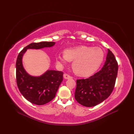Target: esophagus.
Listing matches in <instances>:
<instances>
[{
    "mask_svg": "<svg viewBox=\"0 0 134 134\" xmlns=\"http://www.w3.org/2000/svg\"><path fill=\"white\" fill-rule=\"evenodd\" d=\"M63 77L65 79H71L72 78V76H71L69 74H64Z\"/></svg>",
    "mask_w": 134,
    "mask_h": 134,
    "instance_id": "1",
    "label": "esophagus"
}]
</instances>
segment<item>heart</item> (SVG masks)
<instances>
[{
  "mask_svg": "<svg viewBox=\"0 0 134 134\" xmlns=\"http://www.w3.org/2000/svg\"><path fill=\"white\" fill-rule=\"evenodd\" d=\"M64 54L56 56V62L60 67L73 61L72 68L78 75L89 76L97 70L104 60V52L98 47L85 45L69 48L64 50Z\"/></svg>",
  "mask_w": 134,
  "mask_h": 134,
  "instance_id": "obj_1",
  "label": "heart"
}]
</instances>
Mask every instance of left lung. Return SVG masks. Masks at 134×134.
<instances>
[{
	"label": "left lung",
	"instance_id": "1",
	"mask_svg": "<svg viewBox=\"0 0 134 134\" xmlns=\"http://www.w3.org/2000/svg\"><path fill=\"white\" fill-rule=\"evenodd\" d=\"M118 71L117 61L108 49L106 61L101 70L89 78L76 80V101L86 107L96 106L104 101L114 89Z\"/></svg>",
	"mask_w": 134,
	"mask_h": 134
}]
</instances>
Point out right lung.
<instances>
[{
  "mask_svg": "<svg viewBox=\"0 0 134 134\" xmlns=\"http://www.w3.org/2000/svg\"><path fill=\"white\" fill-rule=\"evenodd\" d=\"M55 44V42H33L25 47L20 52L17 58L16 62L17 86L22 96L32 104L42 105L52 100L63 81V72L48 70L40 76H32L25 70L22 64V58L27 49H40L52 47Z\"/></svg>",
  "mask_w": 134,
  "mask_h": 134,
  "instance_id": "add662e5",
  "label": "right lung"
}]
</instances>
